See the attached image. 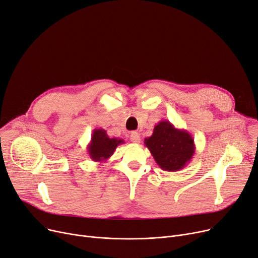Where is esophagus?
Wrapping results in <instances>:
<instances>
[{"instance_id": "34e87169", "label": "esophagus", "mask_w": 258, "mask_h": 258, "mask_svg": "<svg viewBox=\"0 0 258 258\" xmlns=\"http://www.w3.org/2000/svg\"><path fill=\"white\" fill-rule=\"evenodd\" d=\"M130 140L134 144H140L141 143V136L139 132H132L130 136Z\"/></svg>"}]
</instances>
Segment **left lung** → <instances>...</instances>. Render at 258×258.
Listing matches in <instances>:
<instances>
[{"label": "left lung", "instance_id": "obj_1", "mask_svg": "<svg viewBox=\"0 0 258 258\" xmlns=\"http://www.w3.org/2000/svg\"><path fill=\"white\" fill-rule=\"evenodd\" d=\"M159 168L168 172H175L186 167L195 152L194 139L185 129H177L168 119L155 125L152 136L145 139Z\"/></svg>", "mask_w": 258, "mask_h": 258}]
</instances>
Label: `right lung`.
I'll return each instance as SVG.
<instances>
[{
  "mask_svg": "<svg viewBox=\"0 0 258 258\" xmlns=\"http://www.w3.org/2000/svg\"><path fill=\"white\" fill-rule=\"evenodd\" d=\"M124 143V140L121 139L109 138L104 129H94L91 134L90 143L87 146L88 154L93 162L103 163L111 157L118 145Z\"/></svg>",
  "mask_w": 258,
  "mask_h": 258,
  "instance_id": "obj_1",
  "label": "right lung"
}]
</instances>
